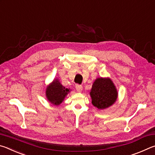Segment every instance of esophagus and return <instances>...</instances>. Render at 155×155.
I'll use <instances>...</instances> for the list:
<instances>
[{"label": "esophagus", "mask_w": 155, "mask_h": 155, "mask_svg": "<svg viewBox=\"0 0 155 155\" xmlns=\"http://www.w3.org/2000/svg\"><path fill=\"white\" fill-rule=\"evenodd\" d=\"M75 87H76V90H77L78 92H81V91H82V90H83V86L81 85H78V84H77V85H76Z\"/></svg>", "instance_id": "34e87169"}]
</instances>
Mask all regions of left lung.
<instances>
[{
	"label": "left lung",
	"instance_id": "1",
	"mask_svg": "<svg viewBox=\"0 0 155 155\" xmlns=\"http://www.w3.org/2000/svg\"><path fill=\"white\" fill-rule=\"evenodd\" d=\"M91 103L98 109L111 106L117 98L116 87L109 78H98L94 81L90 91Z\"/></svg>",
	"mask_w": 155,
	"mask_h": 155
}]
</instances>
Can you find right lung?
Here are the masks:
<instances>
[{"mask_svg": "<svg viewBox=\"0 0 155 155\" xmlns=\"http://www.w3.org/2000/svg\"><path fill=\"white\" fill-rule=\"evenodd\" d=\"M70 91V89L63 86L58 79H54L46 87V96L50 103L58 106L64 101L65 97Z\"/></svg>", "mask_w": 155, "mask_h": 155, "instance_id": "right-lung-1", "label": "right lung"}]
</instances>
